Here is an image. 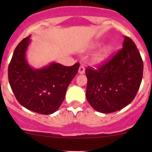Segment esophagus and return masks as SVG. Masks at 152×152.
Listing matches in <instances>:
<instances>
[{"label": "esophagus", "mask_w": 152, "mask_h": 152, "mask_svg": "<svg viewBox=\"0 0 152 152\" xmlns=\"http://www.w3.org/2000/svg\"><path fill=\"white\" fill-rule=\"evenodd\" d=\"M85 67H84L83 65H81L79 68V73H80V74H83V73H85Z\"/></svg>", "instance_id": "1"}]
</instances>
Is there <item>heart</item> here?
<instances>
[{
  "instance_id": "obj_1",
  "label": "heart",
  "mask_w": 152,
  "mask_h": 152,
  "mask_svg": "<svg viewBox=\"0 0 152 152\" xmlns=\"http://www.w3.org/2000/svg\"><path fill=\"white\" fill-rule=\"evenodd\" d=\"M100 45V43H96L93 45V47H98ZM112 52H113V48L110 45H107V46L104 47L103 48H102L93 55V56L92 57V62L95 65H101V64L104 63L110 57Z\"/></svg>"
}]
</instances>
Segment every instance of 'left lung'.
<instances>
[{
	"instance_id": "8db88e82",
	"label": "left lung",
	"mask_w": 152,
	"mask_h": 152,
	"mask_svg": "<svg viewBox=\"0 0 152 152\" xmlns=\"http://www.w3.org/2000/svg\"><path fill=\"white\" fill-rule=\"evenodd\" d=\"M143 63L134 42L124 36L123 48L107 62L94 69H85L86 97L98 112L111 113L129 104L141 84Z\"/></svg>"
}]
</instances>
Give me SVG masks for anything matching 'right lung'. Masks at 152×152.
I'll return each instance as SVG.
<instances>
[{
    "label": "right lung",
    "mask_w": 152,
    "mask_h": 152,
    "mask_svg": "<svg viewBox=\"0 0 152 152\" xmlns=\"http://www.w3.org/2000/svg\"><path fill=\"white\" fill-rule=\"evenodd\" d=\"M30 36L24 38L13 53L8 68L11 88L18 102L32 112L50 115L59 108L79 63L64 66L52 62L42 69H34L26 59Z\"/></svg>",
    "instance_id": "obj_1"
}]
</instances>
